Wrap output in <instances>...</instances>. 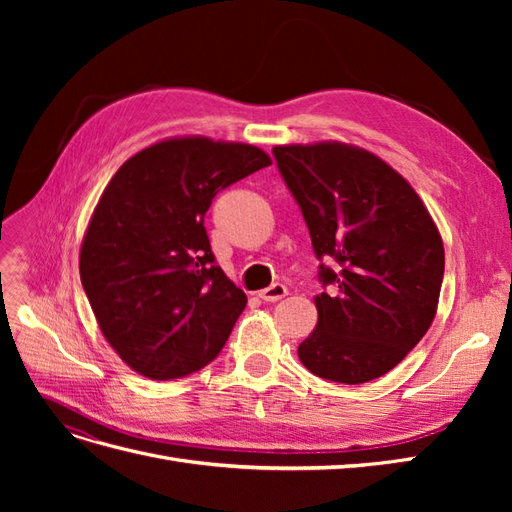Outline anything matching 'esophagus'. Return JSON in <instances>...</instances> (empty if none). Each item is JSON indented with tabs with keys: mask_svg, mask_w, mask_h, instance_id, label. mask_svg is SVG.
<instances>
[{
	"mask_svg": "<svg viewBox=\"0 0 512 512\" xmlns=\"http://www.w3.org/2000/svg\"><path fill=\"white\" fill-rule=\"evenodd\" d=\"M286 294H288V288H286L284 284H271L269 288L260 290V292H258V297H260L262 301H267V303H275V301L284 299Z\"/></svg>",
	"mask_w": 512,
	"mask_h": 512,
	"instance_id": "esophagus-1",
	"label": "esophagus"
}]
</instances>
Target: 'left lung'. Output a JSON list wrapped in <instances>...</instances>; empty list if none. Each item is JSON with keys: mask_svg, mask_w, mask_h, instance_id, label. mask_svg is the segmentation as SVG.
Returning a JSON list of instances; mask_svg holds the SVG:
<instances>
[{"mask_svg": "<svg viewBox=\"0 0 512 512\" xmlns=\"http://www.w3.org/2000/svg\"><path fill=\"white\" fill-rule=\"evenodd\" d=\"M273 156L303 211L329 292L299 346L312 374L344 384L376 380L421 342L438 312L444 243L412 185L376 153L320 141L277 145Z\"/></svg>", "mask_w": 512, "mask_h": 512, "instance_id": "1", "label": "left lung"}]
</instances>
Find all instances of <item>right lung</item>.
<instances>
[{"label":"right lung","instance_id":"add662e5","mask_svg":"<svg viewBox=\"0 0 512 512\" xmlns=\"http://www.w3.org/2000/svg\"><path fill=\"white\" fill-rule=\"evenodd\" d=\"M269 164L254 145L173 136L108 181L79 271L104 339L136 374L188 376L224 348L247 297L215 265L203 220L215 194Z\"/></svg>","mask_w":512,"mask_h":512}]
</instances>
